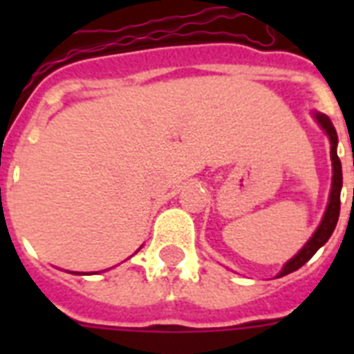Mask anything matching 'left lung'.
Masks as SVG:
<instances>
[{"label": "left lung", "instance_id": "1", "mask_svg": "<svg viewBox=\"0 0 354 354\" xmlns=\"http://www.w3.org/2000/svg\"><path fill=\"white\" fill-rule=\"evenodd\" d=\"M314 119L318 121V124L322 127V130H325L327 138L330 141V161H333V183H330V194H329V204L325 207L324 218L319 222V226L316 227V232L313 233V236L308 239L307 244L299 250V252L294 255L292 259H288L285 263V266L281 268V272L275 277H283V275L290 274V272H296L297 268H301L303 264L307 263L308 259L313 257L314 253L318 252L319 248L324 246L325 242L329 241L333 232H335L336 222H338V216H340V193H342V163L340 158H338V152H336V147H338V136H336V130L333 127L330 119L322 112H314Z\"/></svg>", "mask_w": 354, "mask_h": 354}]
</instances>
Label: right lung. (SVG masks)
Listing matches in <instances>:
<instances>
[{
	"instance_id": "1",
	"label": "right lung",
	"mask_w": 354,
	"mask_h": 354,
	"mask_svg": "<svg viewBox=\"0 0 354 354\" xmlns=\"http://www.w3.org/2000/svg\"><path fill=\"white\" fill-rule=\"evenodd\" d=\"M71 274H73V272H71Z\"/></svg>"
}]
</instances>
